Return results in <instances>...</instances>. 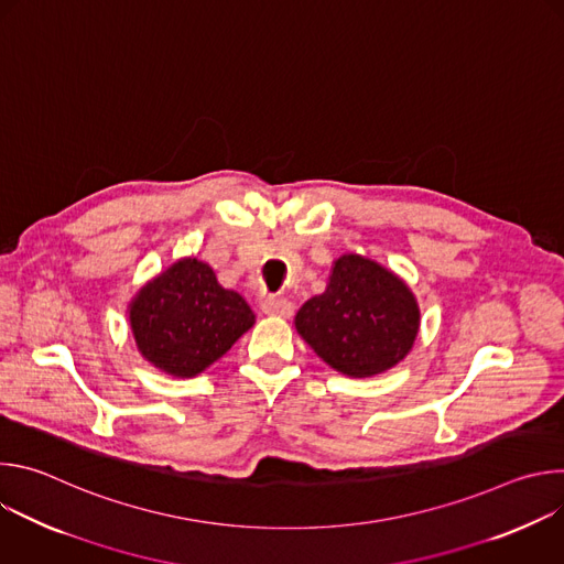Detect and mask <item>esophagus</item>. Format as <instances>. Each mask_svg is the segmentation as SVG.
Masks as SVG:
<instances>
[{
	"label": "esophagus",
	"instance_id": "esophagus-1",
	"mask_svg": "<svg viewBox=\"0 0 564 564\" xmlns=\"http://www.w3.org/2000/svg\"><path fill=\"white\" fill-rule=\"evenodd\" d=\"M263 312L270 316L288 318L292 314V301L285 296H270L263 301Z\"/></svg>",
	"mask_w": 564,
	"mask_h": 564
}]
</instances>
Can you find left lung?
I'll return each mask as SVG.
<instances>
[{"label": "left lung", "mask_w": 564, "mask_h": 564, "mask_svg": "<svg viewBox=\"0 0 564 564\" xmlns=\"http://www.w3.org/2000/svg\"><path fill=\"white\" fill-rule=\"evenodd\" d=\"M294 326L328 366L361 379L409 355L420 330V307L397 274L359 254H344L333 265L326 292L301 305Z\"/></svg>", "instance_id": "left-lung-1"}]
</instances>
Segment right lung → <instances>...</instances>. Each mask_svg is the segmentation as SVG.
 <instances>
[{"label": "right lung", "instance_id": "add662e5", "mask_svg": "<svg viewBox=\"0 0 564 564\" xmlns=\"http://www.w3.org/2000/svg\"><path fill=\"white\" fill-rule=\"evenodd\" d=\"M250 303L216 272L183 259L149 281L129 303L138 352L172 377H196L254 326Z\"/></svg>", "mask_w": 564, "mask_h": 564}]
</instances>
